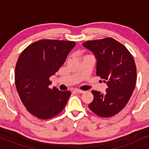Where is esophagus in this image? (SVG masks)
Masks as SVG:
<instances>
[{
    "mask_svg": "<svg viewBox=\"0 0 149 149\" xmlns=\"http://www.w3.org/2000/svg\"><path fill=\"white\" fill-rule=\"evenodd\" d=\"M75 92H77V93H83V92H84L83 90H79V89H76V90H75Z\"/></svg>",
    "mask_w": 149,
    "mask_h": 149,
    "instance_id": "esophagus-1",
    "label": "esophagus"
}]
</instances>
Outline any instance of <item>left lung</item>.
Returning a JSON list of instances; mask_svg holds the SVG:
<instances>
[{
  "instance_id": "1",
  "label": "left lung",
  "mask_w": 149,
  "mask_h": 149,
  "mask_svg": "<svg viewBox=\"0 0 149 149\" xmlns=\"http://www.w3.org/2000/svg\"><path fill=\"white\" fill-rule=\"evenodd\" d=\"M97 58V76L107 81L105 93L92 90L94 100L88 105L102 118L113 116L129 102L136 80V68L131 53L120 42L106 38L83 42Z\"/></svg>"
}]
</instances>
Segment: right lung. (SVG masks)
Segmentation results:
<instances>
[{
  "label": "right lung",
  "instance_id": "add662e5",
  "mask_svg": "<svg viewBox=\"0 0 149 149\" xmlns=\"http://www.w3.org/2000/svg\"><path fill=\"white\" fill-rule=\"evenodd\" d=\"M76 42L40 40L22 51L15 66V82L22 102L40 119H50L64 109L71 92L49 88L51 76L64 64Z\"/></svg>",
  "mask_w": 149,
  "mask_h": 149
}]
</instances>
